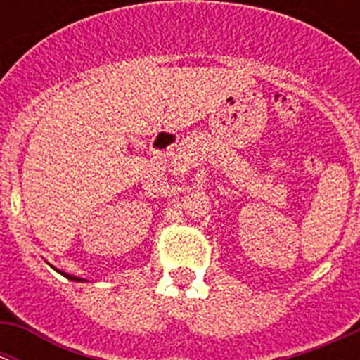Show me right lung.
I'll return each mask as SVG.
<instances>
[{
	"instance_id": "right-lung-1",
	"label": "right lung",
	"mask_w": 360,
	"mask_h": 360,
	"mask_svg": "<svg viewBox=\"0 0 360 360\" xmlns=\"http://www.w3.org/2000/svg\"><path fill=\"white\" fill-rule=\"evenodd\" d=\"M52 268H53V266H52ZM53 270H56V271H59L60 275H64V277L69 278V281H75V282H86L85 278H82V277H76V275H69V274H66V271H60V270H57V268H53Z\"/></svg>"
}]
</instances>
